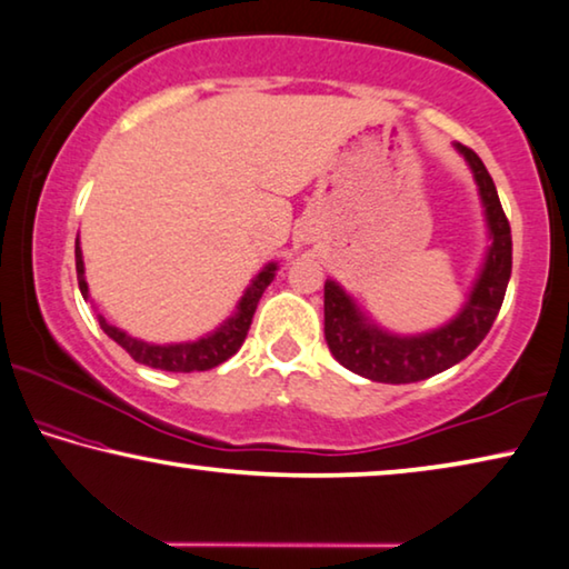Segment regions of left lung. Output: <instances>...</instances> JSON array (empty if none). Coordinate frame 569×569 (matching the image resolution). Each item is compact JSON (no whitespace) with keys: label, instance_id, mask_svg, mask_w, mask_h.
<instances>
[{"label":"left lung","instance_id":"obj_1","mask_svg":"<svg viewBox=\"0 0 569 569\" xmlns=\"http://www.w3.org/2000/svg\"><path fill=\"white\" fill-rule=\"evenodd\" d=\"M468 160L486 207L490 248L486 252L478 281L455 319L431 332L401 337L380 329L352 301L345 288L325 283V339L339 366L376 383H417L468 358L493 327L501 311L508 278H511V224L503 214L496 183L478 152L455 142Z\"/></svg>","mask_w":569,"mask_h":569}]
</instances>
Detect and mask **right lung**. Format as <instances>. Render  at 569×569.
<instances>
[{
    "label": "right lung",
    "instance_id": "1",
    "mask_svg": "<svg viewBox=\"0 0 569 569\" xmlns=\"http://www.w3.org/2000/svg\"><path fill=\"white\" fill-rule=\"evenodd\" d=\"M278 266L276 262H268L260 273L252 278V283L248 286V291L237 303V311L230 319L224 321L222 327H217L214 332L207 337L193 339V342H178V345H152V342H142L138 337H130L122 332L120 327L109 325V321L97 313L99 327L104 329L107 337H112L122 350L130 352V358L134 362H142L148 368H158V370H168V372H193V370H211L217 366H222L224 360H230L232 355L240 350L244 337H248V329L252 325V313L258 309V301L270 281L276 278ZM76 276H79V288L83 299H89V286H87V276H83V258H81V248H79V237H76Z\"/></svg>",
    "mask_w": 569,
    "mask_h": 569
}]
</instances>
